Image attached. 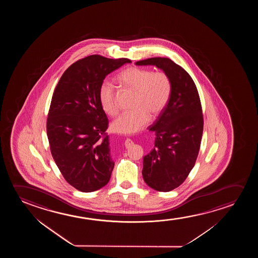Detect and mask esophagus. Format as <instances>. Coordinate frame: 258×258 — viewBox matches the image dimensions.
<instances>
[{"label":"esophagus","instance_id":"1","mask_svg":"<svg viewBox=\"0 0 258 258\" xmlns=\"http://www.w3.org/2000/svg\"><path fill=\"white\" fill-rule=\"evenodd\" d=\"M132 144H133V142H132V140H131V139H128V138H127V139L125 140V143H124V145H125V146H126L127 148L131 147Z\"/></svg>","mask_w":258,"mask_h":258}]
</instances>
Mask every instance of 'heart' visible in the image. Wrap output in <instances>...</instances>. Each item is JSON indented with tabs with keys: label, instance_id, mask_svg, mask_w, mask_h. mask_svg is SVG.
<instances>
[{
	"label": "heart",
	"instance_id": "b5f03b06",
	"mask_svg": "<svg viewBox=\"0 0 258 258\" xmlns=\"http://www.w3.org/2000/svg\"><path fill=\"white\" fill-rule=\"evenodd\" d=\"M118 81L125 88L135 92L134 109L124 113L112 124V130L120 134H134L148 124L150 116H159L166 108L172 93V81L164 71L152 72L138 67L127 68L118 76ZM99 99L104 112L109 116L119 113L115 88L110 82H103Z\"/></svg>",
	"mask_w": 258,
	"mask_h": 258
}]
</instances>
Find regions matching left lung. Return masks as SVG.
<instances>
[{"label":"left lung","instance_id":"1","mask_svg":"<svg viewBox=\"0 0 258 258\" xmlns=\"http://www.w3.org/2000/svg\"><path fill=\"white\" fill-rule=\"evenodd\" d=\"M136 65H154L172 81L166 108L148 127L155 132V142L152 151L144 157L142 171L149 187L168 192L186 180L198 158L204 130L201 101L190 76L169 58H149L138 60Z\"/></svg>","mask_w":258,"mask_h":258}]
</instances>
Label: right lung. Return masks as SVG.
Wrapping results in <instances>:
<instances>
[{
    "label": "right lung",
    "instance_id": "right-lung-1",
    "mask_svg": "<svg viewBox=\"0 0 258 258\" xmlns=\"http://www.w3.org/2000/svg\"><path fill=\"white\" fill-rule=\"evenodd\" d=\"M131 62L85 57L68 68L53 92L46 120L50 150L64 179L81 192L98 190L109 181L114 162L99 90L107 75Z\"/></svg>",
    "mask_w": 258,
    "mask_h": 258
}]
</instances>
